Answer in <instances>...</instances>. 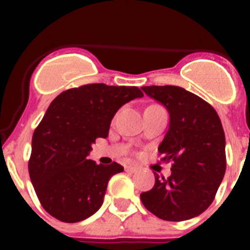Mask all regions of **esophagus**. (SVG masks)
<instances>
[{"label":"esophagus","mask_w":250,"mask_h":250,"mask_svg":"<svg viewBox=\"0 0 250 250\" xmlns=\"http://www.w3.org/2000/svg\"><path fill=\"white\" fill-rule=\"evenodd\" d=\"M137 170H138V168L134 167V166H127V167H125V172H128V173H135Z\"/></svg>","instance_id":"esophagus-1"}]
</instances>
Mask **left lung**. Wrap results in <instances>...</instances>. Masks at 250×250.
I'll use <instances>...</instances> for the list:
<instances>
[{
  "label": "left lung",
  "mask_w": 250,
  "mask_h": 250,
  "mask_svg": "<svg viewBox=\"0 0 250 250\" xmlns=\"http://www.w3.org/2000/svg\"><path fill=\"white\" fill-rule=\"evenodd\" d=\"M141 88L169 112V129L158 152L161 161L173 163L168 178L155 173V186L141 193V202L163 220L195 218L213 202L225 175V133L220 118L210 104L181 87Z\"/></svg>",
  "instance_id": "1"
}]
</instances>
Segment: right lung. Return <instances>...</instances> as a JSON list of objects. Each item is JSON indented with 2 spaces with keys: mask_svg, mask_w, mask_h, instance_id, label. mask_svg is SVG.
<instances>
[{
  "mask_svg": "<svg viewBox=\"0 0 250 250\" xmlns=\"http://www.w3.org/2000/svg\"><path fill=\"white\" fill-rule=\"evenodd\" d=\"M144 97L138 87L92 83L60 93L32 135L29 174L47 213L78 223L102 207L107 183L123 167L87 160L92 144L106 138L122 105Z\"/></svg>",
  "mask_w": 250,
  "mask_h": 250,
  "instance_id": "right-lung-1",
  "label": "right lung"
}]
</instances>
